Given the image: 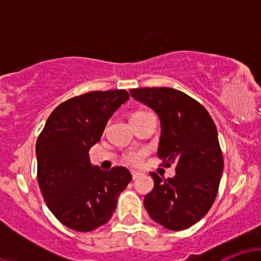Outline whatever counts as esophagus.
Returning a JSON list of instances; mask_svg holds the SVG:
<instances>
[{
  "label": "esophagus",
  "instance_id": "esophagus-1",
  "mask_svg": "<svg viewBox=\"0 0 261 261\" xmlns=\"http://www.w3.org/2000/svg\"><path fill=\"white\" fill-rule=\"evenodd\" d=\"M131 175H133V179H137L140 175H142V173L136 172V170H131Z\"/></svg>",
  "mask_w": 261,
  "mask_h": 261
}]
</instances>
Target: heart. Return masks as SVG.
I'll return each instance as SVG.
<instances>
[{
  "instance_id": "obj_1",
  "label": "heart",
  "mask_w": 261,
  "mask_h": 261,
  "mask_svg": "<svg viewBox=\"0 0 261 261\" xmlns=\"http://www.w3.org/2000/svg\"><path fill=\"white\" fill-rule=\"evenodd\" d=\"M143 114H146V112L134 113L133 115H131V120H135V119L140 118V116H142ZM145 157H146V151H143V149H139V151H130L124 155V162L127 164V166L137 167L142 163L143 158Z\"/></svg>"
}]
</instances>
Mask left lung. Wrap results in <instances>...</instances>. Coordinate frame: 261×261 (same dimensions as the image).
Wrapping results in <instances>:
<instances>
[{"mask_svg": "<svg viewBox=\"0 0 261 261\" xmlns=\"http://www.w3.org/2000/svg\"><path fill=\"white\" fill-rule=\"evenodd\" d=\"M131 97L153 109L161 120L158 157L175 166L173 178L151 172L154 187L145 207L154 222L182 230L199 222L216 199L223 170L217 128L207 110L188 94L168 87L131 89Z\"/></svg>", "mask_w": 261, "mask_h": 261, "instance_id": "1", "label": "left lung"}]
</instances>
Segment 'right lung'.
Wrapping results in <instances>:
<instances>
[{"mask_svg":"<svg viewBox=\"0 0 261 261\" xmlns=\"http://www.w3.org/2000/svg\"><path fill=\"white\" fill-rule=\"evenodd\" d=\"M128 99L125 89L94 91L64 101L50 114L37 141L38 182L62 224L77 232L103 226L133 176L124 167H93L89 149L110 116Z\"/></svg>","mask_w":261,"mask_h":261,"instance_id":"add662e5","label":"right lung"}]
</instances>
